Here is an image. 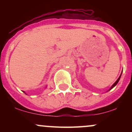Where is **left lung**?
<instances>
[{"instance_id": "obj_1", "label": "left lung", "mask_w": 132, "mask_h": 132, "mask_svg": "<svg viewBox=\"0 0 132 132\" xmlns=\"http://www.w3.org/2000/svg\"><path fill=\"white\" fill-rule=\"evenodd\" d=\"M121 75H122V74H121ZM121 75H120V76H119V78H118V79H117V81H116V82H115V83H114V84H113V85H112V87H111V88H110V89H109V90H110V89H112L113 87H115V86H116L117 85V83H118V82H119V80H120V77H121Z\"/></svg>"}]
</instances>
